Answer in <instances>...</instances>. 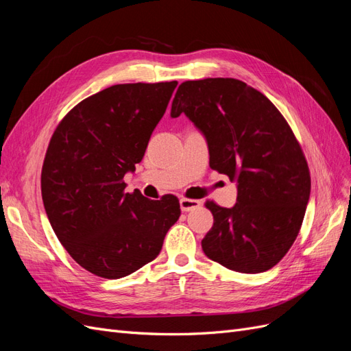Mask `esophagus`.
Segmentation results:
<instances>
[{
  "label": "esophagus",
  "mask_w": 351,
  "mask_h": 351,
  "mask_svg": "<svg viewBox=\"0 0 351 351\" xmlns=\"http://www.w3.org/2000/svg\"><path fill=\"white\" fill-rule=\"evenodd\" d=\"M180 206H182V210H183V212L193 210V209H197V208L200 206V200L182 197V199H180Z\"/></svg>",
  "instance_id": "1"
}]
</instances>
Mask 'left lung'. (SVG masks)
Masks as SVG:
<instances>
[{
	"label": "left lung",
	"mask_w": 351,
	"mask_h": 351,
	"mask_svg": "<svg viewBox=\"0 0 351 351\" xmlns=\"http://www.w3.org/2000/svg\"><path fill=\"white\" fill-rule=\"evenodd\" d=\"M183 112L206 137L210 168L237 178L234 206L205 204L214 226L202 249L231 271L271 269L293 246L311 196L309 167L291 127L263 93L231 77L183 82L171 117Z\"/></svg>",
	"instance_id": "obj_1"
}]
</instances>
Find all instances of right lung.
Returning a JSON list of instances; mask_svg holds the SVG:
<instances>
[{
	"label": "right lung",
	"mask_w": 351,
	"mask_h": 351,
	"mask_svg": "<svg viewBox=\"0 0 351 351\" xmlns=\"http://www.w3.org/2000/svg\"><path fill=\"white\" fill-rule=\"evenodd\" d=\"M177 82L114 84L71 108L52 134L40 174L51 227L82 268L125 277L162 249L180 217L173 195L125 193L124 174L142 161Z\"/></svg>",
	"instance_id": "right-lung-1"
}]
</instances>
